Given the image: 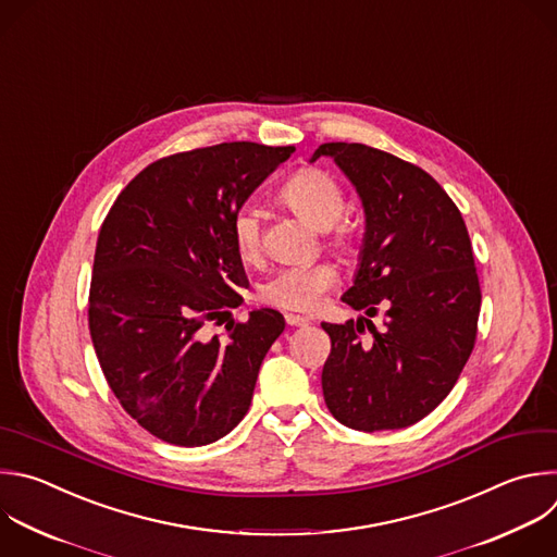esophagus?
<instances>
[{
  "instance_id": "34e87169",
  "label": "esophagus",
  "mask_w": 557,
  "mask_h": 557,
  "mask_svg": "<svg viewBox=\"0 0 557 557\" xmlns=\"http://www.w3.org/2000/svg\"><path fill=\"white\" fill-rule=\"evenodd\" d=\"M284 319H286V323H288L290 327H306V325H310V319L299 317V314H290V312H288Z\"/></svg>"
}]
</instances>
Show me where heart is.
Returning <instances> with one entry per match:
<instances>
[{"label":"heart","mask_w":557,"mask_h":557,"mask_svg":"<svg viewBox=\"0 0 557 557\" xmlns=\"http://www.w3.org/2000/svg\"><path fill=\"white\" fill-rule=\"evenodd\" d=\"M282 201L312 225L332 227L343 214L341 185L321 168H301L282 185ZM232 243L243 260L258 258L262 249V223L256 206L245 203L234 210L230 221ZM338 271L330 262L290 264L280 269L262 288V297L286 310L312 312L325 290L334 286Z\"/></svg>","instance_id":"1"}]
</instances>
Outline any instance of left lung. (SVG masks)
Listing matches in <instances>:
<instances>
[{"label": "left lung", "instance_id": "left-lung-1", "mask_svg": "<svg viewBox=\"0 0 557 557\" xmlns=\"http://www.w3.org/2000/svg\"><path fill=\"white\" fill-rule=\"evenodd\" d=\"M323 154L356 185L367 223L343 301L367 317L385 310L381 330L369 319L321 323L332 343L323 398L349 429H405L450 394L472 354L481 286L470 236L459 208L420 165L364 144H321L312 161Z\"/></svg>", "mask_w": 557, "mask_h": 557}]
</instances>
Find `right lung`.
Returning a JSON list of instances; mask_svg holds the SVG:
<instances>
[{
  "instance_id": "1",
  "label": "right lung",
  "mask_w": 557,
  "mask_h": 557,
  "mask_svg": "<svg viewBox=\"0 0 557 557\" xmlns=\"http://www.w3.org/2000/svg\"><path fill=\"white\" fill-rule=\"evenodd\" d=\"M295 146L227 141L161 157L111 206L96 245L89 332L122 409L174 446H206L247 416L277 310L203 325L240 306L247 275L230 221Z\"/></svg>"
}]
</instances>
